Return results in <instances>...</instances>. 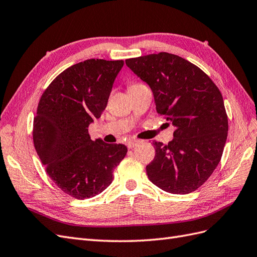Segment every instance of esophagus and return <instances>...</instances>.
<instances>
[{"label": "esophagus", "mask_w": 257, "mask_h": 257, "mask_svg": "<svg viewBox=\"0 0 257 257\" xmlns=\"http://www.w3.org/2000/svg\"><path fill=\"white\" fill-rule=\"evenodd\" d=\"M138 144H139V141H130L126 143V146H127V148H130V149H132V148H134Z\"/></svg>", "instance_id": "obj_1"}]
</instances>
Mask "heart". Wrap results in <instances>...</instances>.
I'll use <instances>...</instances> for the list:
<instances>
[{"instance_id": "obj_1", "label": "heart", "mask_w": 257, "mask_h": 257, "mask_svg": "<svg viewBox=\"0 0 257 257\" xmlns=\"http://www.w3.org/2000/svg\"><path fill=\"white\" fill-rule=\"evenodd\" d=\"M135 85H138V84H135ZM132 87H134V85H132Z\"/></svg>"}]
</instances>
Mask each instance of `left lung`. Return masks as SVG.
Wrapping results in <instances>:
<instances>
[{
	"instance_id": "1",
	"label": "left lung",
	"mask_w": 257,
	"mask_h": 257,
	"mask_svg": "<svg viewBox=\"0 0 257 257\" xmlns=\"http://www.w3.org/2000/svg\"><path fill=\"white\" fill-rule=\"evenodd\" d=\"M149 85L160 114L175 126L168 145L153 142L155 157L146 170L150 181L172 194L197 190L220 163L228 120L220 90L191 62L160 52L125 60Z\"/></svg>"
}]
</instances>
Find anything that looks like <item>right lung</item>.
<instances>
[{
	"label": "right lung",
	"instance_id": "1",
	"mask_svg": "<svg viewBox=\"0 0 257 257\" xmlns=\"http://www.w3.org/2000/svg\"><path fill=\"white\" fill-rule=\"evenodd\" d=\"M124 62L85 60L62 72L45 90L33 124V142L51 180L72 197H94L110 185L126 155L122 144L93 142L89 125L108 103Z\"/></svg>",
	"mask_w": 257,
	"mask_h": 257
}]
</instances>
